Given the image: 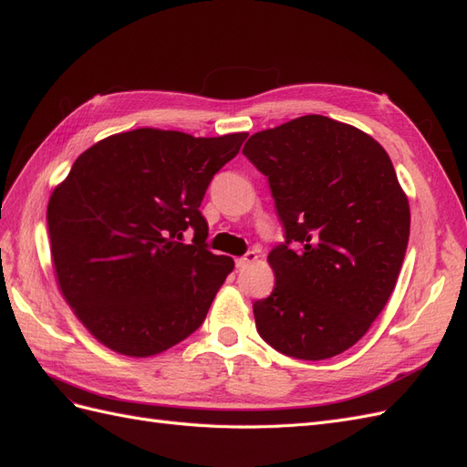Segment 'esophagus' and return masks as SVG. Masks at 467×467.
<instances>
[{
  "mask_svg": "<svg viewBox=\"0 0 467 467\" xmlns=\"http://www.w3.org/2000/svg\"><path fill=\"white\" fill-rule=\"evenodd\" d=\"M258 260V254L254 250H248L244 256H241V258H236L234 260V264H236V268H246V265H250V264H254Z\"/></svg>",
  "mask_w": 467,
  "mask_h": 467,
  "instance_id": "1",
  "label": "esophagus"
}]
</instances>
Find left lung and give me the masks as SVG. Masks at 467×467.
<instances>
[{
    "label": "left lung",
    "mask_w": 467,
    "mask_h": 467,
    "mask_svg": "<svg viewBox=\"0 0 467 467\" xmlns=\"http://www.w3.org/2000/svg\"><path fill=\"white\" fill-rule=\"evenodd\" d=\"M243 154L268 176L282 244L258 335L297 359H327L362 338L395 289L410 213L391 158L366 132L305 115L256 132Z\"/></svg>",
    "instance_id": "obj_1"
}]
</instances>
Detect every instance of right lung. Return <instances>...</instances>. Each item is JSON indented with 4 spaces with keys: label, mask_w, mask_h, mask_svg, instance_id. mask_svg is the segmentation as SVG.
I'll list each match as a JSON object with an SVG mask.
<instances>
[{
    "label": "right lung",
    "mask_w": 467,
    "mask_h": 467,
    "mask_svg": "<svg viewBox=\"0 0 467 467\" xmlns=\"http://www.w3.org/2000/svg\"><path fill=\"white\" fill-rule=\"evenodd\" d=\"M246 137L121 132L79 154L52 192L47 224L60 289L108 348L154 356L203 325L234 262L209 250L199 205Z\"/></svg>",
    "instance_id": "1"
}]
</instances>
